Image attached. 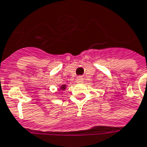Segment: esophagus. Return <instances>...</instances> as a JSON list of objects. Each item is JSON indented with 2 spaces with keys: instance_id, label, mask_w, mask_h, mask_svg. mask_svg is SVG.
<instances>
[{
  "instance_id": "34e87169",
  "label": "esophagus",
  "mask_w": 147,
  "mask_h": 147,
  "mask_svg": "<svg viewBox=\"0 0 147 147\" xmlns=\"http://www.w3.org/2000/svg\"><path fill=\"white\" fill-rule=\"evenodd\" d=\"M76 80H77V82L78 83H82L83 81H84V78H83L82 77H78L77 79H76Z\"/></svg>"
}]
</instances>
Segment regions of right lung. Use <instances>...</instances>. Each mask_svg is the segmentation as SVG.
<instances>
[{"instance_id":"add662e5","label":"right lung","mask_w":147,"mask_h":147,"mask_svg":"<svg viewBox=\"0 0 147 147\" xmlns=\"http://www.w3.org/2000/svg\"><path fill=\"white\" fill-rule=\"evenodd\" d=\"M66 88H67V85L66 84H63V85H61L60 87H59V91H63V90L66 89Z\"/></svg>"}]
</instances>
